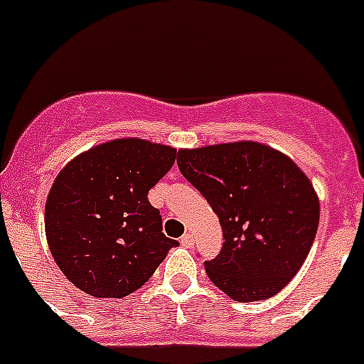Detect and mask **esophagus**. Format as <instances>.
I'll return each mask as SVG.
<instances>
[{"instance_id":"1","label":"esophagus","mask_w":364,"mask_h":364,"mask_svg":"<svg viewBox=\"0 0 364 364\" xmlns=\"http://www.w3.org/2000/svg\"><path fill=\"white\" fill-rule=\"evenodd\" d=\"M193 242H195V240H193V235L186 233V235H182V237H180V244H182V246L191 247Z\"/></svg>"}]
</instances>
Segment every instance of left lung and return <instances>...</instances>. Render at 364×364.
<instances>
[{
	"instance_id": "1",
	"label": "left lung",
	"mask_w": 364,
	"mask_h": 364,
	"mask_svg": "<svg viewBox=\"0 0 364 364\" xmlns=\"http://www.w3.org/2000/svg\"><path fill=\"white\" fill-rule=\"evenodd\" d=\"M176 164L220 220L224 244L204 264L210 281L239 302L279 294L319 226L310 178L290 156L252 140L180 149Z\"/></svg>"
}]
</instances>
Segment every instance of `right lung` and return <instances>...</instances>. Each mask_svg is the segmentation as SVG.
<instances>
[{
    "label": "right lung",
    "mask_w": 364,
    "mask_h": 364,
    "mask_svg": "<svg viewBox=\"0 0 364 364\" xmlns=\"http://www.w3.org/2000/svg\"><path fill=\"white\" fill-rule=\"evenodd\" d=\"M175 147L117 138L74 156L50 186L45 235L54 262L85 294L120 299L142 288L176 240L147 193L175 164Z\"/></svg>",
    "instance_id": "add662e5"
}]
</instances>
